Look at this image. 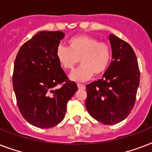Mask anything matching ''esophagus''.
<instances>
[{"label":"esophagus","mask_w":152,"mask_h":152,"mask_svg":"<svg viewBox=\"0 0 152 152\" xmlns=\"http://www.w3.org/2000/svg\"><path fill=\"white\" fill-rule=\"evenodd\" d=\"M77 87H78V89H80V90H84L86 88L85 86L83 85V84H80V83H78Z\"/></svg>","instance_id":"esophagus-1"}]
</instances>
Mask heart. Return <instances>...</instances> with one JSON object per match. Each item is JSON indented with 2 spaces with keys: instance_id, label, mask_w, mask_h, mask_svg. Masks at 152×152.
Instances as JSON below:
<instances>
[{
  "instance_id": "obj_1",
  "label": "heart",
  "mask_w": 152,
  "mask_h": 152,
  "mask_svg": "<svg viewBox=\"0 0 152 152\" xmlns=\"http://www.w3.org/2000/svg\"><path fill=\"white\" fill-rule=\"evenodd\" d=\"M69 49L57 46L56 57L64 70L73 69L78 60L81 65L69 76L73 81H86L94 73L101 75L108 68L111 59L109 45L89 35H78L69 40Z\"/></svg>"
}]
</instances>
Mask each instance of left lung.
Returning a JSON list of instances; mask_svg holds the SVG:
<instances>
[{
  "label": "left lung",
  "mask_w": 152,
  "mask_h": 152,
  "mask_svg": "<svg viewBox=\"0 0 152 152\" xmlns=\"http://www.w3.org/2000/svg\"><path fill=\"white\" fill-rule=\"evenodd\" d=\"M112 61L102 79L86 86V108L104 125L122 121L130 113L140 84L137 57L129 44L110 34Z\"/></svg>",
  "instance_id": "obj_1"
}]
</instances>
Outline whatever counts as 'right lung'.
<instances>
[{
  "label": "right lung",
  "mask_w": 152,
  "mask_h": 152,
  "mask_svg": "<svg viewBox=\"0 0 152 152\" xmlns=\"http://www.w3.org/2000/svg\"><path fill=\"white\" fill-rule=\"evenodd\" d=\"M64 37L59 31L38 32L20 47L15 60L12 83L19 110L27 122L41 129L64 119L67 102L77 91L56 57ZM62 83L61 88H56Z\"/></svg>",
  "instance_id": "add662e5"
}]
</instances>
